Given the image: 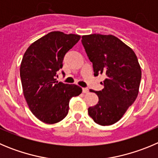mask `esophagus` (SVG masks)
Listing matches in <instances>:
<instances>
[{
    "label": "esophagus",
    "instance_id": "1",
    "mask_svg": "<svg viewBox=\"0 0 158 158\" xmlns=\"http://www.w3.org/2000/svg\"><path fill=\"white\" fill-rule=\"evenodd\" d=\"M82 92H83V93H88V92H89V89L83 88V89H82Z\"/></svg>",
    "mask_w": 158,
    "mask_h": 158
}]
</instances>
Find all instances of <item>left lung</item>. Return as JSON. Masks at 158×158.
Returning a JSON list of instances; mask_svg holds the SVG:
<instances>
[{
  "label": "left lung",
  "instance_id": "obj_1",
  "mask_svg": "<svg viewBox=\"0 0 158 158\" xmlns=\"http://www.w3.org/2000/svg\"><path fill=\"white\" fill-rule=\"evenodd\" d=\"M82 44L92 63L94 75L102 74L103 89L95 92L99 102L88 109L96 124L118 122L135 102L141 81V67L134 51L114 35L82 36Z\"/></svg>",
  "mask_w": 158,
  "mask_h": 158
}]
</instances>
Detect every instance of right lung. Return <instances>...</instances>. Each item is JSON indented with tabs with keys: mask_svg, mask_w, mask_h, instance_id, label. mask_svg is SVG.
<instances>
[{
	"mask_svg": "<svg viewBox=\"0 0 158 158\" xmlns=\"http://www.w3.org/2000/svg\"><path fill=\"white\" fill-rule=\"evenodd\" d=\"M80 39L77 34L51 32L30 44L24 53L20 66L23 95L31 112L42 122L61 121L68 114L69 99L81 93V87L56 79L66 53Z\"/></svg>",
	"mask_w": 158,
	"mask_h": 158,
	"instance_id": "1",
	"label": "right lung"
}]
</instances>
